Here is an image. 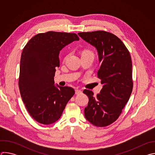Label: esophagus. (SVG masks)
I'll list each match as a JSON object with an SVG mask.
<instances>
[{
  "label": "esophagus",
  "instance_id": "obj_1",
  "mask_svg": "<svg viewBox=\"0 0 155 155\" xmlns=\"http://www.w3.org/2000/svg\"><path fill=\"white\" fill-rule=\"evenodd\" d=\"M81 93H82V91L81 90H79V89L75 90V94H81Z\"/></svg>",
  "mask_w": 155,
  "mask_h": 155
}]
</instances>
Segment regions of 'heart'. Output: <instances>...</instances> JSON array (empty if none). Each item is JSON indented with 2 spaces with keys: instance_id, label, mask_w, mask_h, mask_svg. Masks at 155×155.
<instances>
[{
  "instance_id": "obj_1",
  "label": "heart",
  "mask_w": 155,
  "mask_h": 155,
  "mask_svg": "<svg viewBox=\"0 0 155 155\" xmlns=\"http://www.w3.org/2000/svg\"><path fill=\"white\" fill-rule=\"evenodd\" d=\"M87 53H90V54H93V53H92V52H91L90 51H83V54H87ZM67 57H68V56H65V59L67 58Z\"/></svg>"
}]
</instances>
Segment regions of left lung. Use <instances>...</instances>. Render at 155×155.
<instances>
[{
  "mask_svg": "<svg viewBox=\"0 0 155 155\" xmlns=\"http://www.w3.org/2000/svg\"><path fill=\"white\" fill-rule=\"evenodd\" d=\"M78 34L97 49L101 62L97 77L103 84L96 96L90 90L83 91L89 97L84 116L93 125L105 127L118 118L130 96L133 87L131 57L123 41L112 33L97 31Z\"/></svg>",
  "mask_w": 155,
  "mask_h": 155,
  "instance_id": "1",
  "label": "left lung"
}]
</instances>
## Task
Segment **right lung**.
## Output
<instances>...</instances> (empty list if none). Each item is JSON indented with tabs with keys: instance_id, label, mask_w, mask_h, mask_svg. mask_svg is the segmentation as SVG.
I'll use <instances>...</instances> for the list:
<instances>
[{
	"instance_id": "obj_1",
	"label": "right lung",
	"mask_w": 155,
	"mask_h": 155,
	"mask_svg": "<svg viewBox=\"0 0 155 155\" xmlns=\"http://www.w3.org/2000/svg\"><path fill=\"white\" fill-rule=\"evenodd\" d=\"M75 40H79L75 33H40L22 51L18 81L21 96L30 115L41 124H50L58 120L75 94L71 87L54 84L59 52Z\"/></svg>"
}]
</instances>
